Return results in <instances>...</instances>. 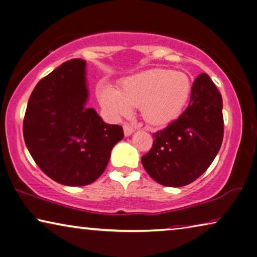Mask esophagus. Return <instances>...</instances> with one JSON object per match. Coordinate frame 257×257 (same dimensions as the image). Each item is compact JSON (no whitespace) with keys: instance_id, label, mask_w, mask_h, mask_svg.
<instances>
[{"instance_id":"esophagus-1","label":"esophagus","mask_w":257,"mask_h":257,"mask_svg":"<svg viewBox=\"0 0 257 257\" xmlns=\"http://www.w3.org/2000/svg\"><path fill=\"white\" fill-rule=\"evenodd\" d=\"M122 130H124V135L127 137V136H131L133 132H135V127H133L132 125L130 124H124L122 125Z\"/></svg>"}]
</instances>
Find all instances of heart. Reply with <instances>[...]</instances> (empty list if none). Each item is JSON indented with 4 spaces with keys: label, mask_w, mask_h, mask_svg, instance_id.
Segmentation results:
<instances>
[{
    "label": "heart",
    "mask_w": 257,
    "mask_h": 257,
    "mask_svg": "<svg viewBox=\"0 0 257 257\" xmlns=\"http://www.w3.org/2000/svg\"><path fill=\"white\" fill-rule=\"evenodd\" d=\"M191 95V80L185 73L151 69L124 80L119 90L110 85L98 88V99L112 117L127 116L140 106L144 119L165 125L181 116Z\"/></svg>",
    "instance_id": "b5f03b06"
}]
</instances>
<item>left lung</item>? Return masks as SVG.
<instances>
[{"label": "left lung", "instance_id": "obj_1", "mask_svg": "<svg viewBox=\"0 0 257 257\" xmlns=\"http://www.w3.org/2000/svg\"><path fill=\"white\" fill-rule=\"evenodd\" d=\"M153 138V146L141 162L158 183L184 187L209 168L220 150L224 117L221 94L207 74L193 82L184 112Z\"/></svg>", "mask_w": 257, "mask_h": 257}]
</instances>
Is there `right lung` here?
I'll use <instances>...</instances> for the list:
<instances>
[{"instance_id":"1","label":"right lung","mask_w":257,"mask_h":257,"mask_svg":"<svg viewBox=\"0 0 257 257\" xmlns=\"http://www.w3.org/2000/svg\"><path fill=\"white\" fill-rule=\"evenodd\" d=\"M85 61L72 59L43 77L30 96L23 136L30 154L48 177L81 187L101 176L111 150L124 138L119 125L87 107Z\"/></svg>"}]
</instances>
